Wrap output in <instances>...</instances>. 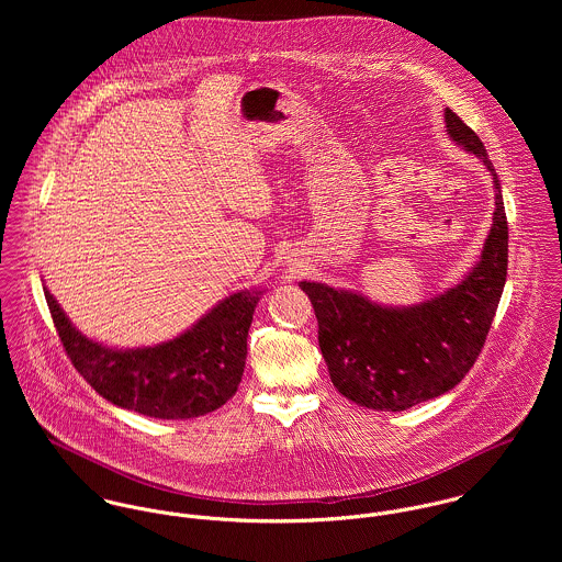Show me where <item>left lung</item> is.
I'll return each mask as SVG.
<instances>
[{
	"label": "left lung",
	"mask_w": 562,
	"mask_h": 562,
	"mask_svg": "<svg viewBox=\"0 0 562 562\" xmlns=\"http://www.w3.org/2000/svg\"><path fill=\"white\" fill-rule=\"evenodd\" d=\"M450 140L474 154L493 179V223L479 261L452 288L392 307L361 292L301 281L318 318V341L341 396L374 411H406L457 387L481 355L508 266V225L499 179L481 138L450 108Z\"/></svg>",
	"instance_id": "1"
}]
</instances>
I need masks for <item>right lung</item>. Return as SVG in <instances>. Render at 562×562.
<instances>
[{
	"mask_svg": "<svg viewBox=\"0 0 562 562\" xmlns=\"http://www.w3.org/2000/svg\"><path fill=\"white\" fill-rule=\"evenodd\" d=\"M43 290L63 346L86 383L105 401L158 419L212 413L238 392L248 328L266 292L255 288L229 294L168 341L114 348L86 337L54 294Z\"/></svg>",
	"mask_w": 562,
	"mask_h": 562,
	"instance_id": "right-lung-1",
	"label": "right lung"
}]
</instances>
